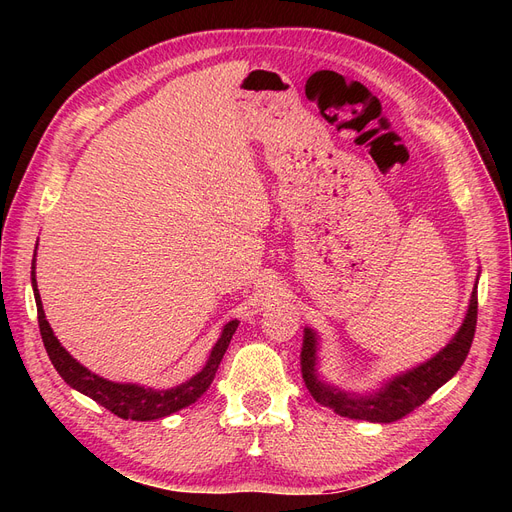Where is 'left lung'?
Masks as SVG:
<instances>
[{"instance_id":"left-lung-1","label":"left lung","mask_w":512,"mask_h":512,"mask_svg":"<svg viewBox=\"0 0 512 512\" xmlns=\"http://www.w3.org/2000/svg\"><path fill=\"white\" fill-rule=\"evenodd\" d=\"M477 326V282L471 292V301L463 324L452 336V340L442 348L438 355L427 359L425 363L394 375L378 392L371 394H353L344 392L336 386H330L319 380L317 375V334L311 328H305L303 348H301V371L305 386L319 405L334 409V413L361 419L371 423H392L398 421L432 396L440 386H444L452 375L465 363L469 348L475 336Z\"/></svg>"}]
</instances>
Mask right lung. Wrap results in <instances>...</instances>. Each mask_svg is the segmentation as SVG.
I'll list each match as a JSON object with an SVG mask.
<instances>
[{
    "instance_id": "obj_1",
    "label": "right lung",
    "mask_w": 512,
    "mask_h": 512,
    "mask_svg": "<svg viewBox=\"0 0 512 512\" xmlns=\"http://www.w3.org/2000/svg\"><path fill=\"white\" fill-rule=\"evenodd\" d=\"M37 255V253H35ZM31 282H33V292H35V303H37V317H39V330L41 338L45 344V351L49 355V361L56 367V371L62 375V380L78 390L85 396L93 398L97 405L105 407L107 411H112L120 419H132V421H153L168 417L193 402L211 386L215 371L220 367V361L224 359L226 348L238 328V319L228 321L222 330V336L215 342L211 348V355L205 363V367L193 375L191 380L170 388V390H153L145 388L139 384H118L103 380L99 375L91 373L87 367L80 365L66 348L60 344V340L53 336V330L49 326V321L45 319L43 303H41V294L37 288V278H35V257H33V267H31Z\"/></svg>"
}]
</instances>
